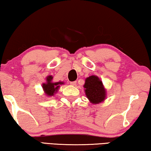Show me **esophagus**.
<instances>
[{
    "label": "esophagus",
    "instance_id": "esophagus-1",
    "mask_svg": "<svg viewBox=\"0 0 151 151\" xmlns=\"http://www.w3.org/2000/svg\"><path fill=\"white\" fill-rule=\"evenodd\" d=\"M76 83H77V82H76V81H75V82H70V84H71V86H76Z\"/></svg>",
    "mask_w": 151,
    "mask_h": 151
}]
</instances>
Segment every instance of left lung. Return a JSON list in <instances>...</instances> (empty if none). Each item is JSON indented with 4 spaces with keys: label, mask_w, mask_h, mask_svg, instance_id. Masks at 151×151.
Here are the masks:
<instances>
[{
    "label": "left lung",
    "mask_w": 151,
    "mask_h": 151,
    "mask_svg": "<svg viewBox=\"0 0 151 151\" xmlns=\"http://www.w3.org/2000/svg\"><path fill=\"white\" fill-rule=\"evenodd\" d=\"M83 88L86 98L92 104L101 103L106 98V90L98 76L93 75L86 78Z\"/></svg>",
    "instance_id": "1"
}]
</instances>
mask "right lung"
<instances>
[{"label": "right lung", "mask_w": 151, "mask_h": 151, "mask_svg": "<svg viewBox=\"0 0 151 151\" xmlns=\"http://www.w3.org/2000/svg\"><path fill=\"white\" fill-rule=\"evenodd\" d=\"M52 80V76H48L46 78V82L42 84V87L45 94H46V96L47 97H51L54 96L59 90L60 86L65 83L61 81L57 82H53Z\"/></svg>", "instance_id": "1"}]
</instances>
